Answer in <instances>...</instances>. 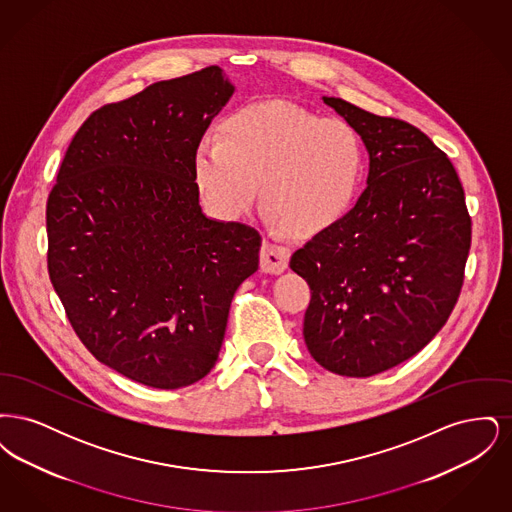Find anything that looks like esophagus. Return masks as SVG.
Listing matches in <instances>:
<instances>
[{
	"mask_svg": "<svg viewBox=\"0 0 512 512\" xmlns=\"http://www.w3.org/2000/svg\"><path fill=\"white\" fill-rule=\"evenodd\" d=\"M290 249L284 245L274 244L270 240L263 242L261 247V268L267 274H282L288 268Z\"/></svg>",
	"mask_w": 512,
	"mask_h": 512,
	"instance_id": "obj_1",
	"label": "esophagus"
}]
</instances>
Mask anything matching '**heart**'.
<instances>
[{
  "label": "heart",
  "instance_id": "obj_1",
  "mask_svg": "<svg viewBox=\"0 0 512 512\" xmlns=\"http://www.w3.org/2000/svg\"><path fill=\"white\" fill-rule=\"evenodd\" d=\"M365 144L345 119H322L292 101L249 103L205 134L194 153L195 184L220 219H238L257 197L265 215L293 236L336 226L365 176Z\"/></svg>",
  "mask_w": 512,
  "mask_h": 512
}]
</instances>
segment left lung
<instances>
[{
  "mask_svg": "<svg viewBox=\"0 0 512 512\" xmlns=\"http://www.w3.org/2000/svg\"><path fill=\"white\" fill-rule=\"evenodd\" d=\"M368 151L355 207L297 249L311 288L303 338L318 365L366 378L416 355L451 315L470 249L463 186L447 155L409 122L322 98Z\"/></svg>",
  "mask_w": 512,
  "mask_h": 512,
  "instance_id": "obj_1",
  "label": "left lung"
}]
</instances>
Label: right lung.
I'll return each instance as SVG.
<instances>
[{
  "instance_id": "obj_1",
  "label": "right lung",
  "mask_w": 512,
  "mask_h": 512,
  "mask_svg": "<svg viewBox=\"0 0 512 512\" xmlns=\"http://www.w3.org/2000/svg\"><path fill=\"white\" fill-rule=\"evenodd\" d=\"M220 67L155 82L92 113L48 197V270L76 336L157 390L205 378L261 236L209 219L194 153L234 94Z\"/></svg>"
}]
</instances>
